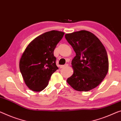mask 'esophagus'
<instances>
[{
	"label": "esophagus",
	"instance_id": "34e87169",
	"mask_svg": "<svg viewBox=\"0 0 121 121\" xmlns=\"http://www.w3.org/2000/svg\"><path fill=\"white\" fill-rule=\"evenodd\" d=\"M68 64H66L65 65H61L60 66V68H65V67H67L68 66Z\"/></svg>",
	"mask_w": 121,
	"mask_h": 121
}]
</instances>
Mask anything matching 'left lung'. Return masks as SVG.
Here are the masks:
<instances>
[{"mask_svg":"<svg viewBox=\"0 0 121 121\" xmlns=\"http://www.w3.org/2000/svg\"><path fill=\"white\" fill-rule=\"evenodd\" d=\"M65 38L76 54L71 63L73 74L67 82L79 91H88L96 87L109 69L104 46L94 34L86 30L67 34Z\"/></svg>","mask_w":121,"mask_h":121,"instance_id":"obj_1","label":"left lung"}]
</instances>
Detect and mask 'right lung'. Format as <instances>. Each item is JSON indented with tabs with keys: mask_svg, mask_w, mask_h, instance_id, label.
Returning <instances> with one entry per match:
<instances>
[{
	"mask_svg": "<svg viewBox=\"0 0 121 121\" xmlns=\"http://www.w3.org/2000/svg\"><path fill=\"white\" fill-rule=\"evenodd\" d=\"M64 32L52 30L39 35L27 46L19 61V69L26 86L39 92L47 86L56 65L54 50Z\"/></svg>",
	"mask_w": 121,
	"mask_h": 121,
	"instance_id": "add662e5",
	"label": "right lung"
}]
</instances>
